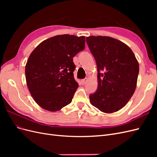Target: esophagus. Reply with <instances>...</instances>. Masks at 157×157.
I'll return each mask as SVG.
<instances>
[{"instance_id": "obj_1", "label": "esophagus", "mask_w": 157, "mask_h": 157, "mask_svg": "<svg viewBox=\"0 0 157 157\" xmlns=\"http://www.w3.org/2000/svg\"><path fill=\"white\" fill-rule=\"evenodd\" d=\"M87 80H88V78H85L84 79H82V80H81L82 84H86V82H87Z\"/></svg>"}]
</instances>
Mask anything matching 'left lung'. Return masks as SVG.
<instances>
[{"mask_svg": "<svg viewBox=\"0 0 157 157\" xmlns=\"http://www.w3.org/2000/svg\"><path fill=\"white\" fill-rule=\"evenodd\" d=\"M96 60L98 86L89 96L92 105L106 113L118 111L130 100L136 88L139 64L122 42L109 36L86 37Z\"/></svg>", "mask_w": 157, "mask_h": 157, "instance_id": "1", "label": "left lung"}]
</instances>
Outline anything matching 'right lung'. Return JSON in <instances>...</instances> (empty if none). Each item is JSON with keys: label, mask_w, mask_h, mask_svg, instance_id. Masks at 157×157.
I'll use <instances>...</instances> for the list:
<instances>
[{"label": "right lung", "mask_w": 157, "mask_h": 157, "mask_svg": "<svg viewBox=\"0 0 157 157\" xmlns=\"http://www.w3.org/2000/svg\"><path fill=\"white\" fill-rule=\"evenodd\" d=\"M85 48V36L56 35L32 52L25 66L27 87L36 103L49 111L69 104L78 87L73 58Z\"/></svg>", "instance_id": "obj_1"}]
</instances>
